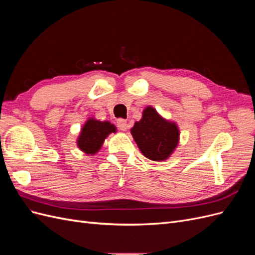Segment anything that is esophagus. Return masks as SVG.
Returning <instances> with one entry per match:
<instances>
[{"label":"esophagus","instance_id":"esophagus-1","mask_svg":"<svg viewBox=\"0 0 255 255\" xmlns=\"http://www.w3.org/2000/svg\"><path fill=\"white\" fill-rule=\"evenodd\" d=\"M117 126H118V128H119L121 130H127V128H128V122H127V120H125V119H118V120H117Z\"/></svg>","mask_w":255,"mask_h":255}]
</instances>
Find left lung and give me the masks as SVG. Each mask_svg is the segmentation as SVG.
Returning <instances> with one entry per match:
<instances>
[{
  "label": "left lung",
  "mask_w": 255,
  "mask_h": 255,
  "mask_svg": "<svg viewBox=\"0 0 255 255\" xmlns=\"http://www.w3.org/2000/svg\"><path fill=\"white\" fill-rule=\"evenodd\" d=\"M130 134L143 155L154 161H163L170 156L180 138L175 123L164 119L152 106L143 110L142 118L135 122Z\"/></svg>",
  "instance_id": "obj_1"
}]
</instances>
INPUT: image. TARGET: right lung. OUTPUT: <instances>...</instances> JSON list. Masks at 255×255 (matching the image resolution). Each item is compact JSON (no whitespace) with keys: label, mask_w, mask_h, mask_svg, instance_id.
<instances>
[{"label":"right lung","mask_w":255,"mask_h":255,"mask_svg":"<svg viewBox=\"0 0 255 255\" xmlns=\"http://www.w3.org/2000/svg\"><path fill=\"white\" fill-rule=\"evenodd\" d=\"M117 132V128L110 121H99L95 118H89L80 133L76 140L81 151L87 155H95L99 152L105 140L111 133Z\"/></svg>","instance_id":"1"}]
</instances>
